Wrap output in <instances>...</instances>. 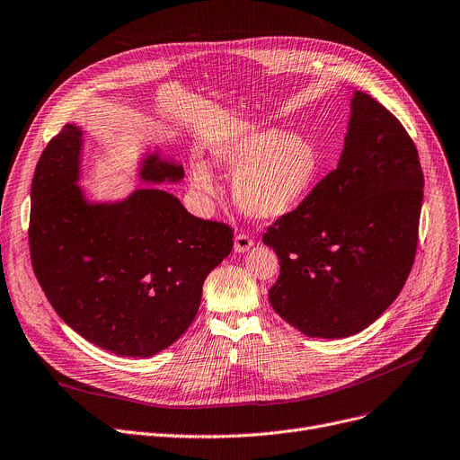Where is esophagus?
Returning a JSON list of instances; mask_svg holds the SVG:
<instances>
[{"instance_id": "obj_1", "label": "esophagus", "mask_w": 460, "mask_h": 460, "mask_svg": "<svg viewBox=\"0 0 460 460\" xmlns=\"http://www.w3.org/2000/svg\"><path fill=\"white\" fill-rule=\"evenodd\" d=\"M253 246V240L246 233H236L234 234V252L236 253H246Z\"/></svg>"}]
</instances>
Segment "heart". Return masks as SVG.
I'll use <instances>...</instances> for the list:
<instances>
[{
  "label": "heart",
  "mask_w": 460,
  "mask_h": 460,
  "mask_svg": "<svg viewBox=\"0 0 460 460\" xmlns=\"http://www.w3.org/2000/svg\"><path fill=\"white\" fill-rule=\"evenodd\" d=\"M217 167L234 173L233 198L257 220H272L291 210L319 173V155L300 134L278 128H255L212 147ZM190 184L214 198L217 182L212 169L199 158L188 165Z\"/></svg>",
  "instance_id": "heart-1"
}]
</instances>
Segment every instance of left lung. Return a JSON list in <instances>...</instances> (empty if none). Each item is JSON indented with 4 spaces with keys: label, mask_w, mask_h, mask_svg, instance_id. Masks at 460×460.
Instances as JSON below:
<instances>
[{
    "label": "left lung",
    "mask_w": 460,
    "mask_h": 460,
    "mask_svg": "<svg viewBox=\"0 0 460 460\" xmlns=\"http://www.w3.org/2000/svg\"><path fill=\"white\" fill-rule=\"evenodd\" d=\"M421 203L414 141L394 113L356 91L337 167L262 234L279 259L274 311L309 337L366 330L412 270Z\"/></svg>",
    "instance_id": "obj_1"
}]
</instances>
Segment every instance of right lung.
Returning <instances> with one entry per match:
<instances>
[{"label": "right lung", "mask_w": 460, "mask_h": 460, "mask_svg": "<svg viewBox=\"0 0 460 460\" xmlns=\"http://www.w3.org/2000/svg\"><path fill=\"white\" fill-rule=\"evenodd\" d=\"M82 130L65 125L42 151L31 182L33 272L58 315L89 343L149 358L198 315L203 281L233 250V229L191 216L165 190L89 203L78 186ZM182 165L141 160L143 182H179Z\"/></svg>", "instance_id": "obj_1"}]
</instances>
